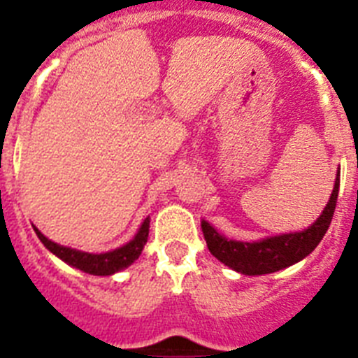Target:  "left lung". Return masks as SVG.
Returning <instances> with one entry per match:
<instances>
[{"instance_id": "8db88e82", "label": "left lung", "mask_w": 358, "mask_h": 358, "mask_svg": "<svg viewBox=\"0 0 358 358\" xmlns=\"http://www.w3.org/2000/svg\"><path fill=\"white\" fill-rule=\"evenodd\" d=\"M339 177L341 172H337L330 201L308 229L299 231V233H289V235L271 236V238H264L260 242H236V240H227L226 236L217 233L211 224L202 220L201 226L208 249L224 265L231 267L236 273L248 274V276L276 273V271L301 262L305 256H308L317 248V243L321 242L330 227L331 217H334L335 206H337V195H339Z\"/></svg>"}]
</instances>
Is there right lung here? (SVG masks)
<instances>
[{"label":"right lung","mask_w":358,"mask_h":358,"mask_svg":"<svg viewBox=\"0 0 358 358\" xmlns=\"http://www.w3.org/2000/svg\"><path fill=\"white\" fill-rule=\"evenodd\" d=\"M148 227H150V218H145V222L141 224L140 231L136 233L134 238L129 243L122 245V248L115 249V251L109 252H100V255H93V252H82L77 249L64 248V245H59V243L52 242L46 236L41 233L37 227H34V231L37 233L41 242L44 243V248L48 249L50 252L61 258L62 262H66L68 265L75 268H80L84 273L93 274V276H110V274L118 273L122 268L129 267L131 264H134L138 258H140L141 251H143L145 243L148 238Z\"/></svg>","instance_id":"obj_1"}]
</instances>
